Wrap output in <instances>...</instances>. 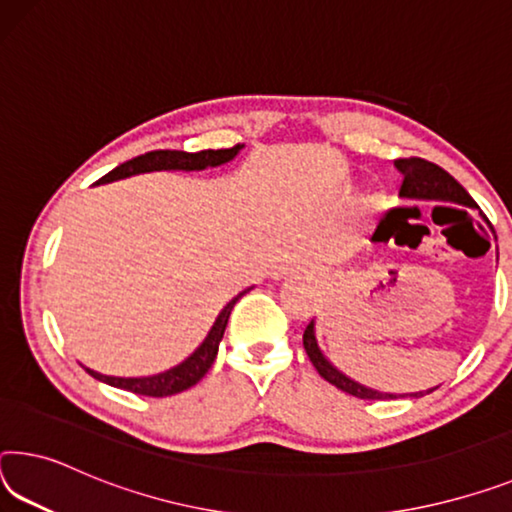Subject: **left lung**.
Listing matches in <instances>:
<instances>
[{
  "instance_id": "8db88e82",
  "label": "left lung",
  "mask_w": 512,
  "mask_h": 512,
  "mask_svg": "<svg viewBox=\"0 0 512 512\" xmlns=\"http://www.w3.org/2000/svg\"><path fill=\"white\" fill-rule=\"evenodd\" d=\"M394 164L403 175L399 196L415 198V200H449V202H456V205L476 207L474 198L469 196V193L462 189V186L456 180H453V177L446 173L444 168L433 164V161H426L421 157H408V159H396ZM303 346H305L307 358H310V362L314 364V369L319 371V376L323 380H328L330 385H335L337 389H342V392L351 394V396H358V399H364V401L399 399L396 394L376 392V389H369V387H364L360 383H355V380L346 378L342 371L332 367V364L326 358H323L319 346H316L314 323H310V326H307L305 332H303ZM433 389H428V392H433ZM428 392H415L410 396L419 399V396H424ZM403 396H408V394H403Z\"/></svg>"
}]
</instances>
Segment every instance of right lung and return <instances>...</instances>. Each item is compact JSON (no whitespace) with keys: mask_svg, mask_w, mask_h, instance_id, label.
<instances>
[{"mask_svg":"<svg viewBox=\"0 0 512 512\" xmlns=\"http://www.w3.org/2000/svg\"><path fill=\"white\" fill-rule=\"evenodd\" d=\"M243 148V143H237L234 148H225V150H200V152H182V150H152L145 152L141 157H134L125 161L100 177L95 184H107L113 180H123V177L136 175V173H150V170H202L207 166H221L225 161L234 159ZM246 294L241 291L237 298H232L230 303L223 307V312L218 314L216 323L209 330V335L205 337V342L198 346V351L186 358L182 364L168 369L164 373H157V376H148V378H116V376H102V373L86 369L93 378L102 380L111 387L118 389H127L132 394H141V396H173L180 394L184 389H189L202 380V376L212 369V364L216 360L218 353V344H221L223 332L227 326V319H230V312L237 300Z\"/></svg>","mask_w":512,"mask_h":512,"instance_id":"obj_1","label":"right lung"}]
</instances>
